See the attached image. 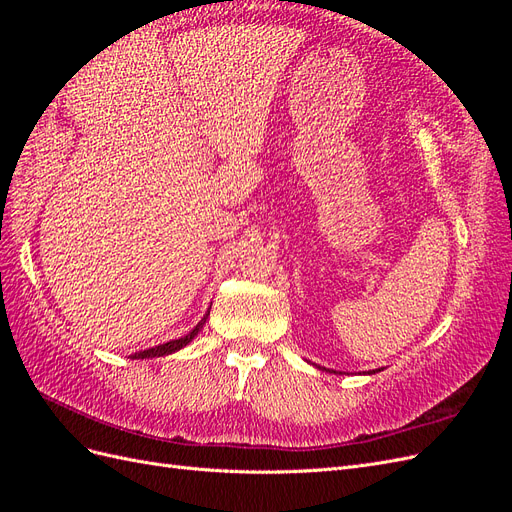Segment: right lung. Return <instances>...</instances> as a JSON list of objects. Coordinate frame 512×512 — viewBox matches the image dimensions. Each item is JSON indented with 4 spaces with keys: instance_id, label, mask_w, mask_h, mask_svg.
I'll list each match as a JSON object with an SVG mask.
<instances>
[{
    "instance_id": "1",
    "label": "right lung",
    "mask_w": 512,
    "mask_h": 512,
    "mask_svg": "<svg viewBox=\"0 0 512 512\" xmlns=\"http://www.w3.org/2000/svg\"><path fill=\"white\" fill-rule=\"evenodd\" d=\"M207 322V316L200 320L196 327L188 333V335H183V337H179V339H173V342H166V344H160V346H153V348H149V350H141V352H136L132 359H153V356H166V354H173V352H177V350H181L183 346H188L192 339L198 335V331L203 329V324Z\"/></svg>"
}]
</instances>
